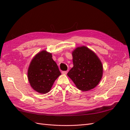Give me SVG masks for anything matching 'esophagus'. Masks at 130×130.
Wrapping results in <instances>:
<instances>
[{"mask_svg":"<svg viewBox=\"0 0 130 130\" xmlns=\"http://www.w3.org/2000/svg\"><path fill=\"white\" fill-rule=\"evenodd\" d=\"M62 73L63 74H67L68 73V71H62Z\"/></svg>","mask_w":130,"mask_h":130,"instance_id":"obj_1","label":"esophagus"}]
</instances>
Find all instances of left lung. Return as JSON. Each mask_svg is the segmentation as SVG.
I'll list each match as a JSON object with an SVG mask.
<instances>
[{
    "label": "left lung",
    "instance_id": "left-lung-1",
    "mask_svg": "<svg viewBox=\"0 0 130 130\" xmlns=\"http://www.w3.org/2000/svg\"><path fill=\"white\" fill-rule=\"evenodd\" d=\"M72 55L74 67L68 72V76L80 90L93 89L98 84L103 75L100 60L85 46L77 47Z\"/></svg>",
    "mask_w": 130,
    "mask_h": 130
}]
</instances>
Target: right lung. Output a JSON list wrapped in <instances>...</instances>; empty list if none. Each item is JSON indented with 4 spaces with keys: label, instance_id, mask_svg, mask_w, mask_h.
Instances as JSON below:
<instances>
[{
    "label": "right lung",
    "instance_id": "1",
    "mask_svg": "<svg viewBox=\"0 0 130 130\" xmlns=\"http://www.w3.org/2000/svg\"><path fill=\"white\" fill-rule=\"evenodd\" d=\"M61 75L52 54L42 51L37 54L30 63L28 70V81L36 92L45 94L50 90L54 82Z\"/></svg>",
    "mask_w": 130,
    "mask_h": 130
}]
</instances>
